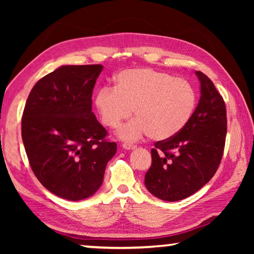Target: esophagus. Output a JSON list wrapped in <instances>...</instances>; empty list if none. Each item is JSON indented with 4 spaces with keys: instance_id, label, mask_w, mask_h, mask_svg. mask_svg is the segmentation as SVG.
I'll return each instance as SVG.
<instances>
[{
    "instance_id": "34e87169",
    "label": "esophagus",
    "mask_w": 254,
    "mask_h": 254,
    "mask_svg": "<svg viewBox=\"0 0 254 254\" xmlns=\"http://www.w3.org/2000/svg\"><path fill=\"white\" fill-rule=\"evenodd\" d=\"M122 147L126 149V150H133L135 149V145L134 144H131V143H123Z\"/></svg>"
}]
</instances>
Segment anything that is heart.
<instances>
[{
    "label": "heart",
    "instance_id": "heart-1",
    "mask_svg": "<svg viewBox=\"0 0 254 254\" xmlns=\"http://www.w3.org/2000/svg\"><path fill=\"white\" fill-rule=\"evenodd\" d=\"M196 102V91L188 80L152 68L121 71L115 87H103L95 97L102 122L109 127H119L133 110L136 118L118 131L128 142L145 134L152 140L177 134L191 119Z\"/></svg>",
    "mask_w": 254,
    "mask_h": 254
}]
</instances>
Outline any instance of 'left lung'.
<instances>
[{
	"label": "left lung",
	"mask_w": 254,
	"mask_h": 254,
	"mask_svg": "<svg viewBox=\"0 0 254 254\" xmlns=\"http://www.w3.org/2000/svg\"><path fill=\"white\" fill-rule=\"evenodd\" d=\"M200 98L189 122L177 134L158 141L144 185L157 198L177 201L207 184L220 166L226 137V109L213 81L196 71Z\"/></svg>",
	"instance_id": "8db88e82"
}]
</instances>
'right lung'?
<instances>
[{
    "instance_id": "right-lung-1",
    "label": "right lung",
    "mask_w": 254,
    "mask_h": 254,
    "mask_svg": "<svg viewBox=\"0 0 254 254\" xmlns=\"http://www.w3.org/2000/svg\"><path fill=\"white\" fill-rule=\"evenodd\" d=\"M102 65L62 66L33 86L22 140L33 174L53 194L81 200L95 194L118 145L92 112Z\"/></svg>"
}]
</instances>
